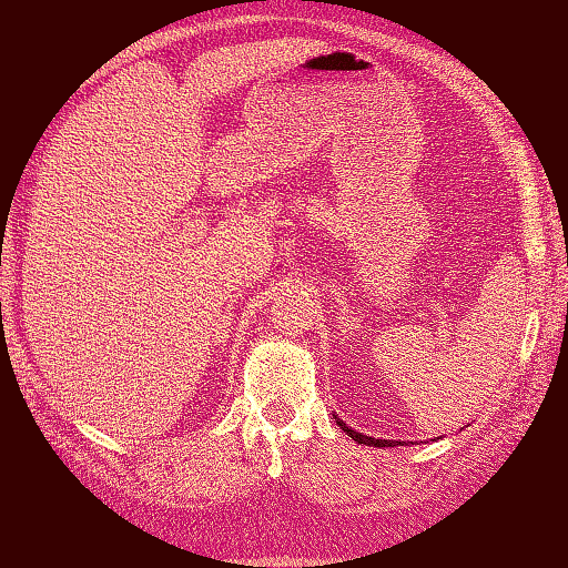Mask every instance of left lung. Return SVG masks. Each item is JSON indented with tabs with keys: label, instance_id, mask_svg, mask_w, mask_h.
Segmentation results:
<instances>
[{
	"label": "left lung",
	"instance_id": "8db88e82",
	"mask_svg": "<svg viewBox=\"0 0 568 568\" xmlns=\"http://www.w3.org/2000/svg\"><path fill=\"white\" fill-rule=\"evenodd\" d=\"M333 419H336V425L346 432V435L354 439V443H358V445H368V447H394L397 443H392V439H376V437H366V435H362V432H356V429H351L344 419H338L336 414H333ZM402 445V443H399Z\"/></svg>",
	"mask_w": 568,
	"mask_h": 568
}]
</instances>
